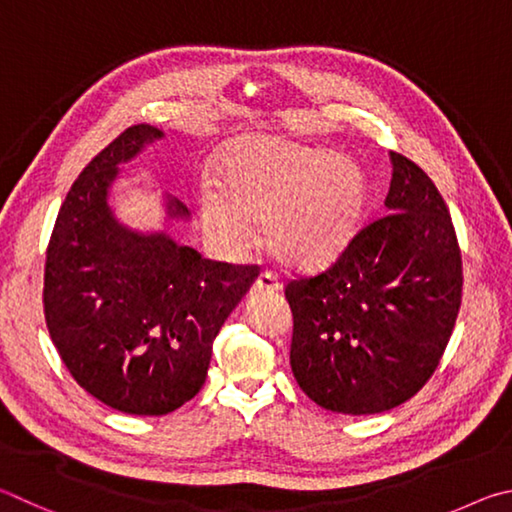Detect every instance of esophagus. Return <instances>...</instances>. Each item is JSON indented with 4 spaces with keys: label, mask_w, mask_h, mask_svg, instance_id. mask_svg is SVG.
Returning <instances> with one entry per match:
<instances>
[{
    "label": "esophagus",
    "mask_w": 512,
    "mask_h": 512,
    "mask_svg": "<svg viewBox=\"0 0 512 512\" xmlns=\"http://www.w3.org/2000/svg\"><path fill=\"white\" fill-rule=\"evenodd\" d=\"M281 290V283L274 279L270 272H263L258 279L251 285V292L254 294H265V292H279Z\"/></svg>",
    "instance_id": "esophagus-1"
}]
</instances>
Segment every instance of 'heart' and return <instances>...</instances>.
Listing matches in <instances>:
<instances>
[{
	"label": "heart",
	"instance_id": "heart-1",
	"mask_svg": "<svg viewBox=\"0 0 512 512\" xmlns=\"http://www.w3.org/2000/svg\"><path fill=\"white\" fill-rule=\"evenodd\" d=\"M220 195L206 191V236L238 254L254 242L251 222L281 265L319 272L351 245L366 179L355 159L281 137H242L218 161Z\"/></svg>",
	"mask_w": 512,
	"mask_h": 512
}]
</instances>
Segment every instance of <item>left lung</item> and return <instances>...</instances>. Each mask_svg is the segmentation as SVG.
<instances>
[{
    "instance_id": "obj_1",
    "label": "left lung",
    "mask_w": 512,
    "mask_h": 512,
    "mask_svg": "<svg viewBox=\"0 0 512 512\" xmlns=\"http://www.w3.org/2000/svg\"><path fill=\"white\" fill-rule=\"evenodd\" d=\"M391 166L387 215L326 272L285 285L294 378L337 414H380L414 398L461 308V249L443 195L411 159L391 152Z\"/></svg>"
}]
</instances>
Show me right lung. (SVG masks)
<instances>
[{"label":"right lung","mask_w":512,"mask_h":512,"mask_svg":"<svg viewBox=\"0 0 512 512\" xmlns=\"http://www.w3.org/2000/svg\"><path fill=\"white\" fill-rule=\"evenodd\" d=\"M164 132L123 130L71 184L44 265V319L67 371L103 405L164 416L202 389L213 339L245 297L258 265L202 258L166 231L139 233L114 218L110 188ZM168 220L188 209L166 200Z\"/></svg>","instance_id":"add662e5"}]
</instances>
